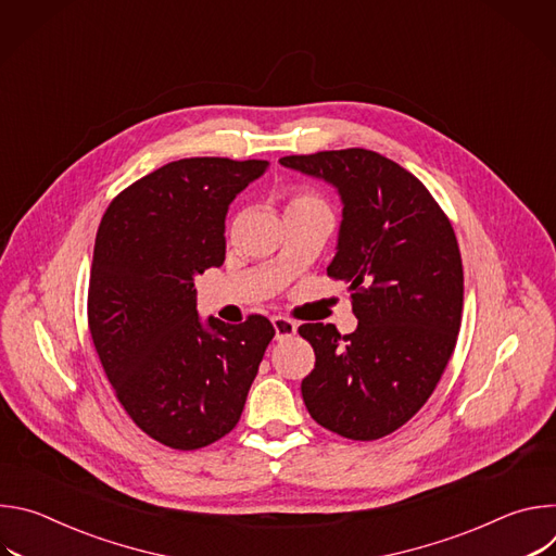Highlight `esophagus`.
<instances>
[{
    "label": "esophagus",
    "mask_w": 556,
    "mask_h": 556,
    "mask_svg": "<svg viewBox=\"0 0 556 556\" xmlns=\"http://www.w3.org/2000/svg\"><path fill=\"white\" fill-rule=\"evenodd\" d=\"M273 328H275V337L279 341L288 339V337H292L296 332V324L292 319H286V316H275Z\"/></svg>",
    "instance_id": "1"
}]
</instances>
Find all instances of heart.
Masks as SVG:
<instances>
[{"label":"heart","mask_w":556,"mask_h":556,"mask_svg":"<svg viewBox=\"0 0 556 556\" xmlns=\"http://www.w3.org/2000/svg\"><path fill=\"white\" fill-rule=\"evenodd\" d=\"M290 204H324V202L319 200V195H314L312 191H299V193H294Z\"/></svg>","instance_id":"b5f03b06"}]
</instances>
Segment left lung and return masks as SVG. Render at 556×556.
<instances>
[{
  "instance_id": "8db88e82",
  "label": "left lung",
  "mask_w": 556,
  "mask_h": 556,
  "mask_svg": "<svg viewBox=\"0 0 556 556\" xmlns=\"http://www.w3.org/2000/svg\"><path fill=\"white\" fill-rule=\"evenodd\" d=\"M283 167L337 187L343 202L328 277L352 290L358 328L303 324L314 369L301 380L309 416L350 440H378L429 401L455 350L464 270L453 226L429 189L369 149L286 155Z\"/></svg>"
}]
</instances>
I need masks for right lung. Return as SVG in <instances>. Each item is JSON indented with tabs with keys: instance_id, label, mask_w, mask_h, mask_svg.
<instances>
[{
	"instance_id": "right-lung-1",
	"label": "right lung",
	"mask_w": 556,
	"mask_h": 556,
	"mask_svg": "<svg viewBox=\"0 0 556 556\" xmlns=\"http://www.w3.org/2000/svg\"><path fill=\"white\" fill-rule=\"evenodd\" d=\"M266 161L182 157L121 191L94 244L88 326L108 380L149 438L195 451L240 422L273 324H202L195 277L224 264L228 204Z\"/></svg>"
}]
</instances>
